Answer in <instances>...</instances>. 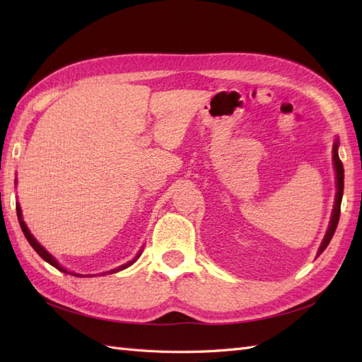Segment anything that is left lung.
<instances>
[{"label": "left lung", "mask_w": 362, "mask_h": 362, "mask_svg": "<svg viewBox=\"0 0 362 362\" xmlns=\"http://www.w3.org/2000/svg\"><path fill=\"white\" fill-rule=\"evenodd\" d=\"M337 148H339V141H337V138H336V141L333 144V165H334V171H336V188H337V191H336V199H334L332 219H329V226H328L324 241H322L320 247H319L317 257L327 249V245L329 244V241H332V238L336 232L337 222H339V216H341V202H342V194H344V166H342V161L339 158V153H337Z\"/></svg>", "instance_id": "1"}]
</instances>
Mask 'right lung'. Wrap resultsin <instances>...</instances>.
I'll return each mask as SVG.
<instances>
[{
	"mask_svg": "<svg viewBox=\"0 0 362 362\" xmlns=\"http://www.w3.org/2000/svg\"><path fill=\"white\" fill-rule=\"evenodd\" d=\"M17 216H18V221H20V227H21V230H23V233H25V236H26V240H28V243L30 244V245H33V249L38 253V255H40L45 261H46V263H49L51 266H54V267H56V269H59V271L60 272H65V274H71V275H74V276H87V275H81V274H74V272H71V271H66V269L62 266V264H60L59 263V261L56 259V258H54L52 255H51V253L48 252V250H46L45 247H43V245L40 244V243H38L37 240H35V238L33 236V235H30V232H29V228L26 227V224H25V221H23V216H21V209H20V205H17ZM141 252L143 250H140V252H138L136 253V257L132 259V261H129V263H126V264H122V266H119V267H117V269H112V271H109V272H104V274H115V272H119V271H122V269H126V267H129L130 264H134L135 263V261L138 259V258H140V255H141ZM103 274V275H104Z\"/></svg>",
	"mask_w": 362,
	"mask_h": 362,
	"instance_id": "obj_1",
	"label": "right lung"
}]
</instances>
